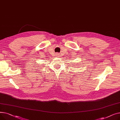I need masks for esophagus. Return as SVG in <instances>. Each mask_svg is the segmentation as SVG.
<instances>
[{"instance_id": "1", "label": "esophagus", "mask_w": 120, "mask_h": 120, "mask_svg": "<svg viewBox=\"0 0 120 120\" xmlns=\"http://www.w3.org/2000/svg\"><path fill=\"white\" fill-rule=\"evenodd\" d=\"M59 54H57V55H58V56H59Z\"/></svg>"}]
</instances>
